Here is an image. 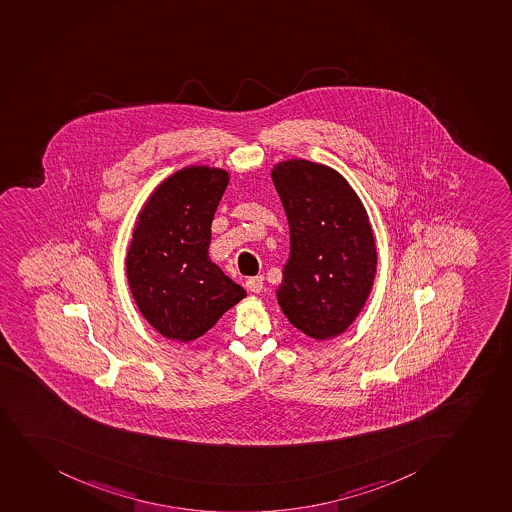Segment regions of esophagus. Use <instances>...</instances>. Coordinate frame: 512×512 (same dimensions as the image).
<instances>
[{
  "label": "esophagus",
  "mask_w": 512,
  "mask_h": 512,
  "mask_svg": "<svg viewBox=\"0 0 512 512\" xmlns=\"http://www.w3.org/2000/svg\"><path fill=\"white\" fill-rule=\"evenodd\" d=\"M263 283V276H253V278L246 280V288H248V291H251V293H259V291L263 290Z\"/></svg>",
  "instance_id": "1"
}]
</instances>
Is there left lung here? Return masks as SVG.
<instances>
[{
	"label": "left lung",
	"mask_w": 512,
	"mask_h": 512,
	"mask_svg": "<svg viewBox=\"0 0 512 512\" xmlns=\"http://www.w3.org/2000/svg\"><path fill=\"white\" fill-rule=\"evenodd\" d=\"M290 224V258L278 303L313 339L342 334L366 303L377 253L366 209L342 175L307 160L271 172Z\"/></svg>",
	"instance_id": "8db88e82"
}]
</instances>
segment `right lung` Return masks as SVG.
<instances>
[{
	"mask_svg": "<svg viewBox=\"0 0 512 512\" xmlns=\"http://www.w3.org/2000/svg\"><path fill=\"white\" fill-rule=\"evenodd\" d=\"M227 182L221 168H183L153 192L136 222L126 258L131 293L167 339H197L246 296L209 258L210 224Z\"/></svg>",
	"mask_w": 512,
	"mask_h": 512,
	"instance_id": "1",
	"label": "right lung"
}]
</instances>
